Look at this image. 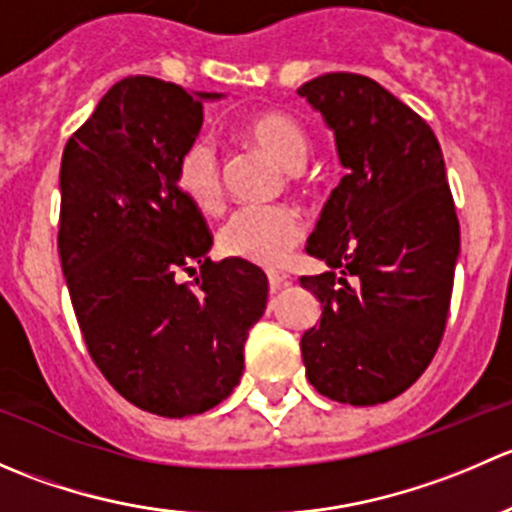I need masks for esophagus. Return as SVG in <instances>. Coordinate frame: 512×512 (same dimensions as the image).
Masks as SVG:
<instances>
[{"label": "esophagus", "mask_w": 512, "mask_h": 512, "mask_svg": "<svg viewBox=\"0 0 512 512\" xmlns=\"http://www.w3.org/2000/svg\"><path fill=\"white\" fill-rule=\"evenodd\" d=\"M267 280H270V292H280L282 287L289 285V277L285 275V272H270V275H267Z\"/></svg>", "instance_id": "34e87169"}]
</instances>
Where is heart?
Instances as JSON below:
<instances>
[{
  "mask_svg": "<svg viewBox=\"0 0 512 512\" xmlns=\"http://www.w3.org/2000/svg\"><path fill=\"white\" fill-rule=\"evenodd\" d=\"M245 138L255 148L297 173L309 153V138L292 116L280 111L257 113L245 123ZM175 183L180 193L203 213H215L223 205V165L210 138H195L175 163ZM302 240V223L282 205L242 208L220 227L218 245L227 257L262 267H277L287 260L292 247Z\"/></svg>",
  "mask_w": 512,
  "mask_h": 512,
  "instance_id": "heart-1",
  "label": "heart"
}]
</instances>
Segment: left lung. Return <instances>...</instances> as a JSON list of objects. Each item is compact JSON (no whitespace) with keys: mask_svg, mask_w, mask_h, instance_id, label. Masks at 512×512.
Masks as SVG:
<instances>
[{"mask_svg":"<svg viewBox=\"0 0 512 512\" xmlns=\"http://www.w3.org/2000/svg\"><path fill=\"white\" fill-rule=\"evenodd\" d=\"M322 113L347 170L307 252L329 267L302 277L322 304L302 337L307 379L339 404L404 394L441 344L461 227L431 126L359 74H324L297 89Z\"/></svg>","mask_w":512,"mask_h":512,"instance_id":"8db88e82","label":"left lung"}]
</instances>
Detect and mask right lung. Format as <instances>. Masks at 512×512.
<instances>
[{"instance_id":"right-lung-1","label":"right lung","mask_w":512,"mask_h":512,"mask_svg":"<svg viewBox=\"0 0 512 512\" xmlns=\"http://www.w3.org/2000/svg\"><path fill=\"white\" fill-rule=\"evenodd\" d=\"M220 98L128 76L61 156L59 257L84 342L123 399L165 418L232 394L247 332L267 307L265 272L210 260L208 225L175 183L203 103ZM180 271L199 273L193 288Z\"/></svg>"}]
</instances>
